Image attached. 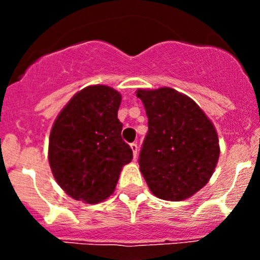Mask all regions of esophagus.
<instances>
[{"instance_id":"obj_1","label":"esophagus","mask_w":260,"mask_h":260,"mask_svg":"<svg viewBox=\"0 0 260 260\" xmlns=\"http://www.w3.org/2000/svg\"><path fill=\"white\" fill-rule=\"evenodd\" d=\"M131 149H132L133 152V157H137V152H138V146L137 143H131Z\"/></svg>"}]
</instances>
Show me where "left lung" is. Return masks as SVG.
<instances>
[{
	"mask_svg": "<svg viewBox=\"0 0 260 260\" xmlns=\"http://www.w3.org/2000/svg\"><path fill=\"white\" fill-rule=\"evenodd\" d=\"M148 132L140 170L149 190L167 201L188 199L210 180L219 159V138L211 120L191 98L172 88L138 89Z\"/></svg>",
	"mask_w": 260,
	"mask_h": 260,
	"instance_id": "left-lung-1",
	"label": "left lung"
}]
</instances>
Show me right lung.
Here are the masks:
<instances>
[{"label": "right lung", "mask_w": 260, "mask_h": 260, "mask_svg": "<svg viewBox=\"0 0 260 260\" xmlns=\"http://www.w3.org/2000/svg\"><path fill=\"white\" fill-rule=\"evenodd\" d=\"M122 95L107 85L75 94L52 124L49 164L60 187L78 201L98 204L114 192L119 174L133 158L118 119Z\"/></svg>", "instance_id": "obj_1"}]
</instances>
